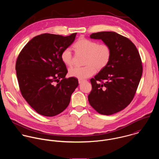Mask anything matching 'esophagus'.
I'll return each mask as SVG.
<instances>
[{"instance_id":"34e87169","label":"esophagus","mask_w":159,"mask_h":159,"mask_svg":"<svg viewBox=\"0 0 159 159\" xmlns=\"http://www.w3.org/2000/svg\"><path fill=\"white\" fill-rule=\"evenodd\" d=\"M83 81H84V80H78V82H79V83H80V84L82 83Z\"/></svg>"}]
</instances>
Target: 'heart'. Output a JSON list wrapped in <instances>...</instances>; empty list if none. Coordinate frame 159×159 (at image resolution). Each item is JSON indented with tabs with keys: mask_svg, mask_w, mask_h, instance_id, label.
Segmentation results:
<instances>
[{
	"mask_svg": "<svg viewBox=\"0 0 159 159\" xmlns=\"http://www.w3.org/2000/svg\"><path fill=\"white\" fill-rule=\"evenodd\" d=\"M78 51L86 54L84 67H75L69 70V75L80 80H84L92 76L97 70L105 68L110 62L111 49L106 43H98L87 39H80L74 45ZM61 60L68 66L72 65V53L71 49H64L61 55Z\"/></svg>",
	"mask_w": 159,
	"mask_h": 159,
	"instance_id": "1",
	"label": "heart"
}]
</instances>
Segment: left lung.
I'll list each match as a JSON object with an SVG mask.
<instances>
[{
	"label": "left lung",
	"mask_w": 159,
	"mask_h": 159,
	"mask_svg": "<svg viewBox=\"0 0 159 159\" xmlns=\"http://www.w3.org/2000/svg\"><path fill=\"white\" fill-rule=\"evenodd\" d=\"M110 46L111 56L108 65L92 78L88 95L91 107L98 113L111 115L127 107L139 83L143 66L135 45L114 32H99L90 35Z\"/></svg>",
	"instance_id": "obj_1"
}]
</instances>
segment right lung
Returning a JSON list of instances; mask_svg holds the SVG:
<instances>
[{
    "label": "right lung",
    "instance_id": "1",
    "mask_svg": "<svg viewBox=\"0 0 159 159\" xmlns=\"http://www.w3.org/2000/svg\"><path fill=\"white\" fill-rule=\"evenodd\" d=\"M76 35H37L25 45L18 57L16 71L21 94L41 115L51 117L62 113L78 86L77 78H66L68 70L61 57Z\"/></svg>",
    "mask_w": 159,
    "mask_h": 159
}]
</instances>
